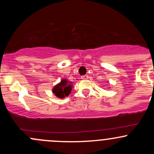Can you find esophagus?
<instances>
[{"label": "esophagus", "mask_w": 154, "mask_h": 154, "mask_svg": "<svg viewBox=\"0 0 154 154\" xmlns=\"http://www.w3.org/2000/svg\"><path fill=\"white\" fill-rule=\"evenodd\" d=\"M88 75H83V77H82V79H83V80H86V79H88Z\"/></svg>", "instance_id": "1"}]
</instances>
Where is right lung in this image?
Here are the masks:
<instances>
[{"instance_id":"1","label":"right lung","mask_w":154,"mask_h":154,"mask_svg":"<svg viewBox=\"0 0 154 154\" xmlns=\"http://www.w3.org/2000/svg\"><path fill=\"white\" fill-rule=\"evenodd\" d=\"M71 83L66 79H63L60 83L53 88V93L59 98H64L70 94L71 91Z\"/></svg>"}]
</instances>
